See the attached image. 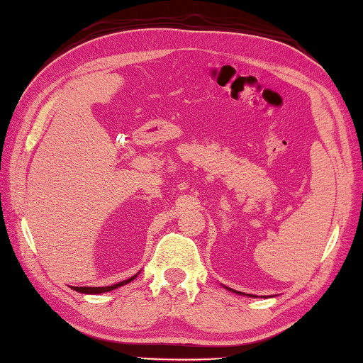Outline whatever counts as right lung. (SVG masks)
Instances as JSON below:
<instances>
[{"label":"right lung","mask_w":363,"mask_h":363,"mask_svg":"<svg viewBox=\"0 0 363 363\" xmlns=\"http://www.w3.org/2000/svg\"><path fill=\"white\" fill-rule=\"evenodd\" d=\"M138 277V274L136 275H133V277H130L128 280H123V281H120V284H115V285H110V286H72L73 290L75 291H79V293H86V294H99V293H106V291H112V290H115V288H118V286H121V285H126V284H130L131 280H134Z\"/></svg>","instance_id":"add662e5"}]
</instances>
